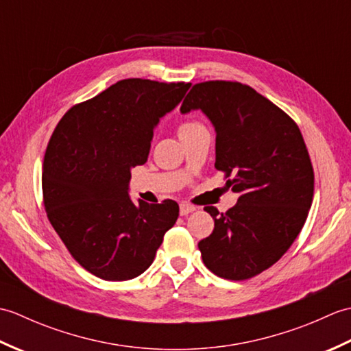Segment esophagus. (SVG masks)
I'll list each match as a JSON object with an SVG mask.
<instances>
[{"mask_svg": "<svg viewBox=\"0 0 351 351\" xmlns=\"http://www.w3.org/2000/svg\"><path fill=\"white\" fill-rule=\"evenodd\" d=\"M193 211H196V206H193L190 204H181L180 205V214L181 215H187V214H190Z\"/></svg>", "mask_w": 351, "mask_h": 351, "instance_id": "1", "label": "esophagus"}]
</instances>
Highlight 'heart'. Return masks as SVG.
I'll return each mask as SVG.
<instances>
[{
    "mask_svg": "<svg viewBox=\"0 0 351 351\" xmlns=\"http://www.w3.org/2000/svg\"><path fill=\"white\" fill-rule=\"evenodd\" d=\"M200 126H204V125L197 121H185L180 126H178V136H180V138H181L184 136H187V134H191L193 131L199 130Z\"/></svg>",
    "mask_w": 351,
    "mask_h": 351,
    "instance_id": "obj_1",
    "label": "heart"
}]
</instances>
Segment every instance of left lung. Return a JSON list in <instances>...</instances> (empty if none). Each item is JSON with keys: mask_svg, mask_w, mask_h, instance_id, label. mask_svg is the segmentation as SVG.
Wrapping results in <instances>:
<instances>
[{"mask_svg": "<svg viewBox=\"0 0 351 351\" xmlns=\"http://www.w3.org/2000/svg\"><path fill=\"white\" fill-rule=\"evenodd\" d=\"M202 110L215 128V169L238 193L199 241L204 264L219 278L245 280L283 256L306 221L314 169L297 123L250 86L205 81L193 86L181 113Z\"/></svg>", "mask_w": 351, "mask_h": 351, "instance_id": "8db88e82", "label": "left lung"}]
</instances>
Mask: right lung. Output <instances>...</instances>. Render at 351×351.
Returning a JSON list of instances; mask_svg holds the SVG:
<instances>
[{
    "instance_id": "1",
    "label": "right lung",
    "mask_w": 351,
    "mask_h": 351,
    "mask_svg": "<svg viewBox=\"0 0 351 351\" xmlns=\"http://www.w3.org/2000/svg\"><path fill=\"white\" fill-rule=\"evenodd\" d=\"M190 83L128 78L73 106L43 158L48 220L72 258L104 280H130L154 263L180 206L130 199L131 169L145 164L155 125Z\"/></svg>"
}]
</instances>
